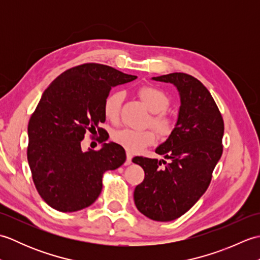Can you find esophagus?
Wrapping results in <instances>:
<instances>
[{"label":"esophagus","mask_w":260,"mask_h":260,"mask_svg":"<svg viewBox=\"0 0 260 260\" xmlns=\"http://www.w3.org/2000/svg\"><path fill=\"white\" fill-rule=\"evenodd\" d=\"M132 158H133V156H132L129 153H127V155H126V162H125V165H129V164H132Z\"/></svg>","instance_id":"esophagus-1"}]
</instances>
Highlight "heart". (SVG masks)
Returning a JSON list of instances; mask_svg holds the SVG:
<instances>
[{"mask_svg": "<svg viewBox=\"0 0 260 260\" xmlns=\"http://www.w3.org/2000/svg\"><path fill=\"white\" fill-rule=\"evenodd\" d=\"M139 96L148 110L153 113L151 123L155 127L158 134L162 136H169L173 132L175 126L174 119L165 113V110L170 106L169 96L163 90L153 86L140 88ZM123 99L124 92L121 90L112 91L104 99V115L105 117L113 121V123H116L118 120ZM113 140L118 145L124 147L127 152L139 153L155 143L156 134L151 128L144 131L123 128L115 132Z\"/></svg>", "mask_w": 260, "mask_h": 260, "instance_id": "1", "label": "heart"}]
</instances>
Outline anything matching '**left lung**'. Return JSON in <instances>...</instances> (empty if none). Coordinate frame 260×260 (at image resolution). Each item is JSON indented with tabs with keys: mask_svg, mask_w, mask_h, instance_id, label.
<instances>
[{
	"mask_svg": "<svg viewBox=\"0 0 260 260\" xmlns=\"http://www.w3.org/2000/svg\"><path fill=\"white\" fill-rule=\"evenodd\" d=\"M152 79L174 85L181 105L173 132L155 150L170 162L133 158L145 172L144 181L135 187L134 201L147 218L171 221L190 210L207 191L222 155L224 125L211 93L194 77L173 73Z\"/></svg>",
	"mask_w": 260,
	"mask_h": 260,
	"instance_id": "obj_1",
	"label": "left lung"
}]
</instances>
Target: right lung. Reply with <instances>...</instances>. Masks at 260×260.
<instances>
[{
    "mask_svg": "<svg viewBox=\"0 0 260 260\" xmlns=\"http://www.w3.org/2000/svg\"><path fill=\"white\" fill-rule=\"evenodd\" d=\"M136 78L109 66L85 63L66 70L42 93L27 125L26 155L39 194L51 208L75 212L89 207L101 194L103 174L126 161L117 143L87 152L80 144L88 132L105 131L99 124L106 119L103 104L110 89Z\"/></svg>",
    "mask_w": 260,
    "mask_h": 260,
    "instance_id": "1",
    "label": "right lung"
}]
</instances>
